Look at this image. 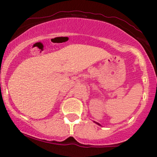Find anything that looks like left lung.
Segmentation results:
<instances>
[{
  "mask_svg": "<svg viewBox=\"0 0 157 157\" xmlns=\"http://www.w3.org/2000/svg\"><path fill=\"white\" fill-rule=\"evenodd\" d=\"M94 122H95V121H94ZM95 123H97V124H98V125H100V124H99V123H98V122H95Z\"/></svg>",
  "mask_w": 157,
  "mask_h": 157,
  "instance_id": "1",
  "label": "left lung"
}]
</instances>
